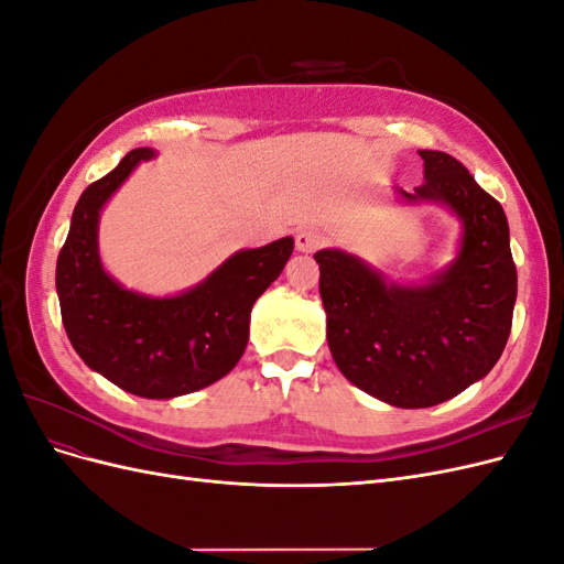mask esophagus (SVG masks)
Wrapping results in <instances>:
<instances>
[{
  "instance_id": "1",
  "label": "esophagus",
  "mask_w": 564,
  "mask_h": 564,
  "mask_svg": "<svg viewBox=\"0 0 564 564\" xmlns=\"http://www.w3.org/2000/svg\"><path fill=\"white\" fill-rule=\"evenodd\" d=\"M324 245V237L317 230L311 228H303L296 232V249L303 253H311L315 249H319Z\"/></svg>"
}]
</instances>
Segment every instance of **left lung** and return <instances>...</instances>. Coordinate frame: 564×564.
I'll return each instance as SVG.
<instances>
[{"mask_svg":"<svg viewBox=\"0 0 564 564\" xmlns=\"http://www.w3.org/2000/svg\"><path fill=\"white\" fill-rule=\"evenodd\" d=\"M423 183L402 202L445 207L454 259L425 282H388L360 256L319 249V296L336 367L367 395L402 409L452 400L499 362L513 324L518 272L501 204L447 152L419 150Z\"/></svg>","mask_w":564,"mask_h":564,"instance_id":"8db88e82","label":"left lung"}]
</instances>
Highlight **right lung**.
Wrapping results in <instances>:
<instances>
[{
    "label": "right lung",
    "instance_id": "1",
    "mask_svg": "<svg viewBox=\"0 0 564 564\" xmlns=\"http://www.w3.org/2000/svg\"><path fill=\"white\" fill-rule=\"evenodd\" d=\"M155 158L152 148H135L82 193L58 253L56 292L63 327L84 365L131 395L172 400L216 383L240 362L253 303L280 278L294 237L235 251L174 296L122 286L100 261V212L135 166Z\"/></svg>",
    "mask_w": 564,
    "mask_h": 564
}]
</instances>
